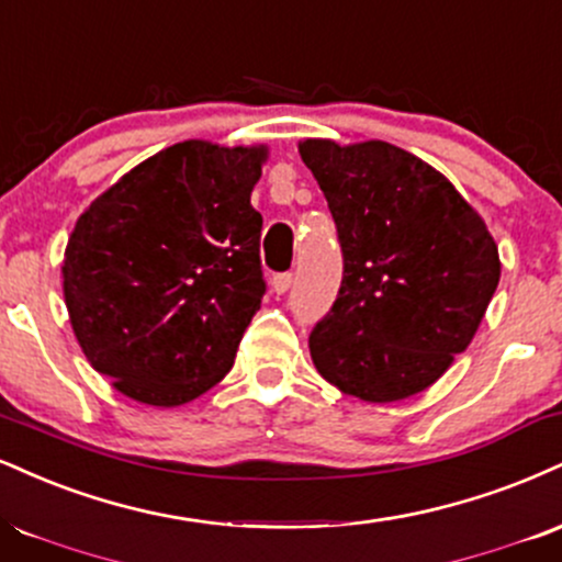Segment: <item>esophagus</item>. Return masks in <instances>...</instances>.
<instances>
[{
  "mask_svg": "<svg viewBox=\"0 0 562 562\" xmlns=\"http://www.w3.org/2000/svg\"><path fill=\"white\" fill-rule=\"evenodd\" d=\"M290 285H293V274H290V272H285V274H274V277H272V290H274L277 295L288 293Z\"/></svg>",
  "mask_w": 562,
  "mask_h": 562,
  "instance_id": "34e87169",
  "label": "esophagus"
}]
</instances>
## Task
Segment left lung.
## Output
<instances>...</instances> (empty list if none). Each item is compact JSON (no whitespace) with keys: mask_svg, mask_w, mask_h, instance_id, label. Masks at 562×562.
<instances>
[{"mask_svg":"<svg viewBox=\"0 0 562 562\" xmlns=\"http://www.w3.org/2000/svg\"><path fill=\"white\" fill-rule=\"evenodd\" d=\"M342 246V285L308 337L314 367L363 403L427 390L474 340L499 282L497 243L456 186L387 140L306 138Z\"/></svg>","mask_w":562,"mask_h":562,"instance_id":"8db88e82","label":"left lung"}]
</instances>
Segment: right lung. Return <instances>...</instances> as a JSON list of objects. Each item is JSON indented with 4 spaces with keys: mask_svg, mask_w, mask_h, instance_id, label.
<instances>
[{
    "mask_svg": "<svg viewBox=\"0 0 562 562\" xmlns=\"http://www.w3.org/2000/svg\"><path fill=\"white\" fill-rule=\"evenodd\" d=\"M269 148L180 140L135 165L72 227L63 293L83 356L131 401L175 408L233 369L261 306Z\"/></svg>",
    "mask_w": 562,
    "mask_h": 562,
    "instance_id": "right-lung-1",
    "label": "right lung"
}]
</instances>
